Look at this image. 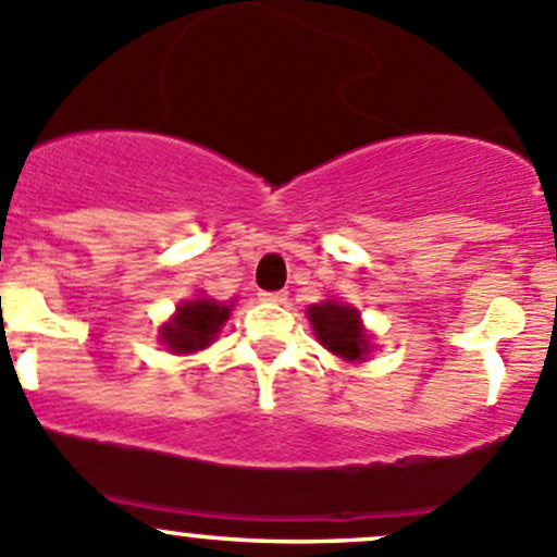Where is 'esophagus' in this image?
I'll return each instance as SVG.
<instances>
[{
    "instance_id": "obj_1",
    "label": "esophagus",
    "mask_w": 557,
    "mask_h": 557,
    "mask_svg": "<svg viewBox=\"0 0 557 557\" xmlns=\"http://www.w3.org/2000/svg\"><path fill=\"white\" fill-rule=\"evenodd\" d=\"M258 296H261L263 301H274V305H280V301L288 299V290H261Z\"/></svg>"
}]
</instances>
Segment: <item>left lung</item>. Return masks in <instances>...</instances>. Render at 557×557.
I'll return each mask as SVG.
<instances>
[{"instance_id":"8db88e82","label":"left lung","mask_w":557,"mask_h":557,"mask_svg":"<svg viewBox=\"0 0 557 557\" xmlns=\"http://www.w3.org/2000/svg\"><path fill=\"white\" fill-rule=\"evenodd\" d=\"M307 318L312 323L318 343L345 361H364L370 356L372 343L356 307L345 301L326 299L321 305L307 307Z\"/></svg>"}]
</instances>
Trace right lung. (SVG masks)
<instances>
[{
	"label": "right lung",
	"instance_id": "1",
	"mask_svg": "<svg viewBox=\"0 0 557 557\" xmlns=\"http://www.w3.org/2000/svg\"><path fill=\"white\" fill-rule=\"evenodd\" d=\"M231 307L234 305H223V301L214 299L182 301L176 307L174 318L160 326V339H163L171 354H196V350H203L207 345L214 343L223 323L228 321Z\"/></svg>",
	"mask_w": 557,
	"mask_h": 557
}]
</instances>
